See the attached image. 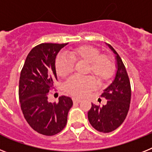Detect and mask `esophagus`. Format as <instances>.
Returning <instances> with one entry per match:
<instances>
[{
	"instance_id": "esophagus-1",
	"label": "esophagus",
	"mask_w": 152,
	"mask_h": 152,
	"mask_svg": "<svg viewBox=\"0 0 152 152\" xmlns=\"http://www.w3.org/2000/svg\"><path fill=\"white\" fill-rule=\"evenodd\" d=\"M72 101H73V102H74V103H80L82 100L80 99H77V98H75V97H73V98H72Z\"/></svg>"
}]
</instances>
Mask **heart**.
Masks as SVG:
<instances>
[{"label": "heart", "instance_id": "b5f03b06", "mask_svg": "<svg viewBox=\"0 0 152 152\" xmlns=\"http://www.w3.org/2000/svg\"><path fill=\"white\" fill-rule=\"evenodd\" d=\"M68 56H61L56 61L57 74L65 78L73 70V61L87 64L86 72L90 73L99 83L108 81L114 73L115 66L113 59L108 55H100L99 49L90 45H84L72 49ZM95 86L94 80L90 76H74L66 84V90L76 97H83Z\"/></svg>", "mask_w": 152, "mask_h": 152}]
</instances>
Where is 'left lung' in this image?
I'll return each mask as SVG.
<instances>
[{
	"instance_id": "obj_1",
	"label": "left lung",
	"mask_w": 152,
	"mask_h": 152,
	"mask_svg": "<svg viewBox=\"0 0 152 152\" xmlns=\"http://www.w3.org/2000/svg\"><path fill=\"white\" fill-rule=\"evenodd\" d=\"M115 55L116 71L114 79L102 92L106 104L99 106L92 103L88 119L92 127L100 132L108 133L122 125L127 116L131 101V86L122 59L111 45L105 43Z\"/></svg>"
}]
</instances>
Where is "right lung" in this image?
Here are the masks:
<instances>
[{"mask_svg":"<svg viewBox=\"0 0 152 152\" xmlns=\"http://www.w3.org/2000/svg\"><path fill=\"white\" fill-rule=\"evenodd\" d=\"M68 43H41L27 55L19 81L21 110L30 127L44 135H54L61 132L67 122L72 105L71 98L62 96L59 102L48 101V92L57 80L56 57Z\"/></svg>","mask_w":152,"mask_h":152,"instance_id":"right-lung-1","label":"right lung"}]
</instances>
